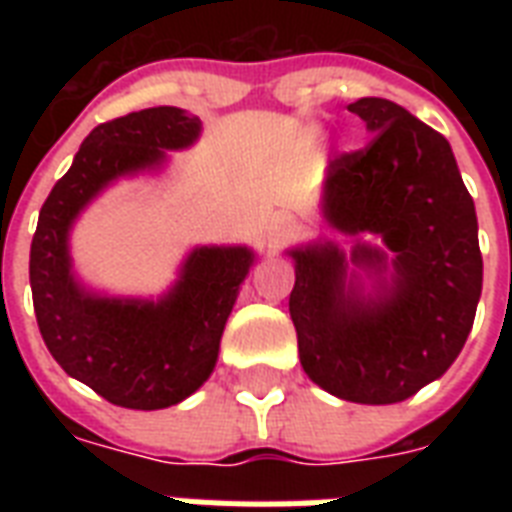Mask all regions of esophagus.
<instances>
[{"mask_svg":"<svg viewBox=\"0 0 512 512\" xmlns=\"http://www.w3.org/2000/svg\"><path fill=\"white\" fill-rule=\"evenodd\" d=\"M281 233H284V228H281Z\"/></svg>","mask_w":512,"mask_h":512,"instance_id":"esophagus-1","label":"esophagus"}]
</instances>
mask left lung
Masks as SVG:
<instances>
[{"mask_svg":"<svg viewBox=\"0 0 512 512\" xmlns=\"http://www.w3.org/2000/svg\"><path fill=\"white\" fill-rule=\"evenodd\" d=\"M372 132L369 146L327 167L324 220L356 241L350 263L377 276L364 295L332 241L289 249V316L305 374L353 404H398L460 356L481 297L484 263L476 207L449 140L385 98L348 106ZM391 255V281H384Z\"/></svg>","mask_w":512,"mask_h":512,"instance_id":"obj_1","label":"left lung"}]
</instances>
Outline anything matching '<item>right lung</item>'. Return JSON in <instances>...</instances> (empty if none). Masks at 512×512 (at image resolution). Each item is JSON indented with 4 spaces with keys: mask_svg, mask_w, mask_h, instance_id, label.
I'll return each instance as SVG.
<instances>
[{
    "mask_svg": "<svg viewBox=\"0 0 512 512\" xmlns=\"http://www.w3.org/2000/svg\"><path fill=\"white\" fill-rule=\"evenodd\" d=\"M199 116L159 106L98 124L39 212L28 279L44 345L63 372L124 409H167L215 369L225 321L255 263L247 247H199L162 300L92 295L74 279L68 231L116 177L154 170L199 138Z\"/></svg>",
    "mask_w": 512,
    "mask_h": 512,
    "instance_id": "add662e5",
    "label": "right lung"
}]
</instances>
